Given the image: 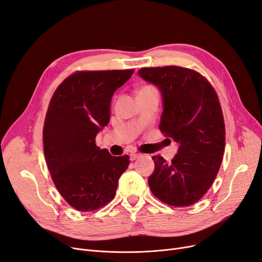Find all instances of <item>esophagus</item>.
<instances>
[{"instance_id":"obj_1","label":"esophagus","mask_w":262,"mask_h":262,"mask_svg":"<svg viewBox=\"0 0 262 262\" xmlns=\"http://www.w3.org/2000/svg\"><path fill=\"white\" fill-rule=\"evenodd\" d=\"M141 157H142V155H141V154H135V152H133V154H131V155H130V160L134 161V160H137V159L141 158Z\"/></svg>"}]
</instances>
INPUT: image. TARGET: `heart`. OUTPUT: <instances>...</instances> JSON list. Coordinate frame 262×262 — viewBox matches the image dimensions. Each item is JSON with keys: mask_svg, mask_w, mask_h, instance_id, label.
<instances>
[{"mask_svg": "<svg viewBox=\"0 0 262 262\" xmlns=\"http://www.w3.org/2000/svg\"><path fill=\"white\" fill-rule=\"evenodd\" d=\"M152 90H156V88H155L154 86H151V85H145V86H143V87L139 90L138 95H139V93H142V92H147V91H152Z\"/></svg>", "mask_w": 262, "mask_h": 262, "instance_id": "obj_1", "label": "heart"}]
</instances>
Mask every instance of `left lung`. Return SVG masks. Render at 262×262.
Here are the masks:
<instances>
[{
	"mask_svg": "<svg viewBox=\"0 0 262 262\" xmlns=\"http://www.w3.org/2000/svg\"><path fill=\"white\" fill-rule=\"evenodd\" d=\"M139 75L160 89L163 112L159 129L180 145L171 162L152 157L150 190L167 205H192L210 189L225 152V120L217 93L191 69L143 68Z\"/></svg>",
	"mask_w": 262,
	"mask_h": 262,
	"instance_id": "8db88e82",
	"label": "left lung"
}]
</instances>
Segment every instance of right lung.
Instances as JSON below:
<instances>
[{
    "instance_id": "add662e5",
    "label": "right lung",
    "mask_w": 262,
    "mask_h": 262,
    "mask_svg": "<svg viewBox=\"0 0 262 262\" xmlns=\"http://www.w3.org/2000/svg\"><path fill=\"white\" fill-rule=\"evenodd\" d=\"M134 70L77 71L62 81L46 113L43 143L51 180L64 200L79 212L96 211L115 196L128 155L112 156L96 145L110 122L114 92Z\"/></svg>"
}]
</instances>
